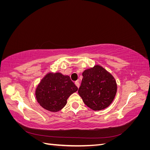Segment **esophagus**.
<instances>
[{"mask_svg": "<svg viewBox=\"0 0 150 150\" xmlns=\"http://www.w3.org/2000/svg\"><path fill=\"white\" fill-rule=\"evenodd\" d=\"M75 84L76 85V86H77V87H78V88H79V86H80V84H79V81H76V82H75Z\"/></svg>", "mask_w": 150, "mask_h": 150, "instance_id": "esophagus-1", "label": "esophagus"}]
</instances>
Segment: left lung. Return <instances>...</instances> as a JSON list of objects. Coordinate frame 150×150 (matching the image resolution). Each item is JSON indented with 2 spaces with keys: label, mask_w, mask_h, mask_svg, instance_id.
Masks as SVG:
<instances>
[{
  "label": "left lung",
  "mask_w": 150,
  "mask_h": 150,
  "mask_svg": "<svg viewBox=\"0 0 150 150\" xmlns=\"http://www.w3.org/2000/svg\"><path fill=\"white\" fill-rule=\"evenodd\" d=\"M83 76L78 93L86 105L94 111L110 106L117 92L114 77L99 65L85 70Z\"/></svg>",
  "instance_id": "8db88e82"
}]
</instances>
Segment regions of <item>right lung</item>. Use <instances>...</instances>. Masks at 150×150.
Returning a JSON list of instances; mask_svg holds the SVG:
<instances>
[{"label": "right lung", "mask_w": 150, "mask_h": 150, "mask_svg": "<svg viewBox=\"0 0 150 150\" xmlns=\"http://www.w3.org/2000/svg\"><path fill=\"white\" fill-rule=\"evenodd\" d=\"M78 89L69 76L59 72H49L38 86L35 97L43 108L51 112H57L65 106L68 98Z\"/></svg>", "instance_id": "1"}]
</instances>
